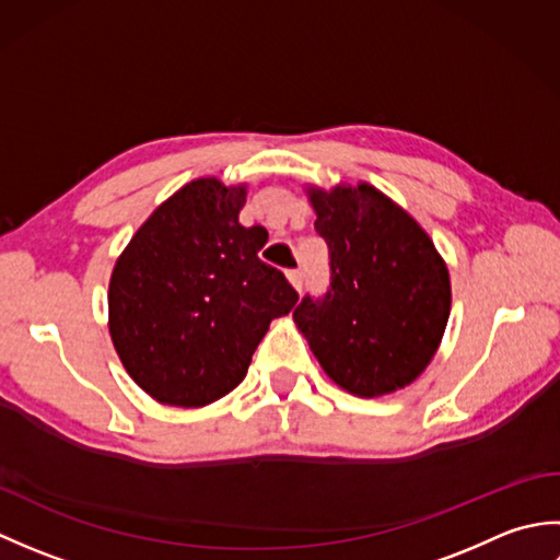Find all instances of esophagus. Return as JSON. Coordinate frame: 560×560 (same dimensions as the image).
<instances>
[{"label":"esophagus","mask_w":560,"mask_h":560,"mask_svg":"<svg viewBox=\"0 0 560 560\" xmlns=\"http://www.w3.org/2000/svg\"><path fill=\"white\" fill-rule=\"evenodd\" d=\"M287 279L291 281V287H293L295 291H301V289H303V273H301V269H291V271H287Z\"/></svg>","instance_id":"esophagus-1"}]
</instances>
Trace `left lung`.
<instances>
[{"label": "left lung", "mask_w": 560, "mask_h": 560, "mask_svg": "<svg viewBox=\"0 0 560 560\" xmlns=\"http://www.w3.org/2000/svg\"><path fill=\"white\" fill-rule=\"evenodd\" d=\"M329 247L325 299L305 295L293 323L349 395H392L419 377L443 341L452 289L445 259L409 211L377 187H305Z\"/></svg>", "instance_id": "obj_1"}]
</instances>
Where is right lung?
Here are the masks:
<instances>
[{"label":"right lung","mask_w":560,"mask_h":560,"mask_svg":"<svg viewBox=\"0 0 560 560\" xmlns=\"http://www.w3.org/2000/svg\"><path fill=\"white\" fill-rule=\"evenodd\" d=\"M247 185L197 177L153 209L117 257L108 329L129 377L161 404L199 409L243 383L273 317L299 303L237 221Z\"/></svg>","instance_id":"add662e5"}]
</instances>
